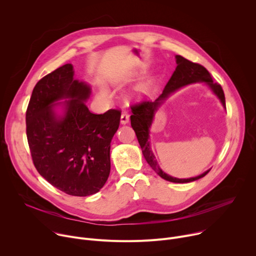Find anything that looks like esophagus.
<instances>
[{"instance_id":"1","label":"esophagus","mask_w":256,"mask_h":256,"mask_svg":"<svg viewBox=\"0 0 256 256\" xmlns=\"http://www.w3.org/2000/svg\"><path fill=\"white\" fill-rule=\"evenodd\" d=\"M128 120H130V116H128L126 112H124V114H122V116H120V122H122V124H126L128 122Z\"/></svg>"}]
</instances>
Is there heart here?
I'll list each match as a JSON object with an SVG mask.
<instances>
[{
	"mask_svg": "<svg viewBox=\"0 0 256 256\" xmlns=\"http://www.w3.org/2000/svg\"><path fill=\"white\" fill-rule=\"evenodd\" d=\"M138 92H140V93H144V91H146V86H140L138 89ZM100 96H101V98H103V99H107L108 98V93L105 91V90H101L100 91Z\"/></svg>",
	"mask_w": 256,
	"mask_h": 256,
	"instance_id": "b5f03b06",
	"label": "heart"
}]
</instances>
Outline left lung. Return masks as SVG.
Here are the masks:
<instances>
[{"instance_id": "8db88e82", "label": "left lung", "mask_w": 256, "mask_h": 256, "mask_svg": "<svg viewBox=\"0 0 256 256\" xmlns=\"http://www.w3.org/2000/svg\"><path fill=\"white\" fill-rule=\"evenodd\" d=\"M176 64L177 66L172 74L171 78L169 79L168 83L163 89L162 94L155 100H142L140 102L134 103L130 105L132 108V116H130V124L132 130L136 132V138L138 140V144L142 148V155L148 162V164L152 167V169L163 179L175 182V184H186V182H192L194 180H198L204 176H206L210 170L206 171L200 176L188 178V179H179L175 177H171L170 175L166 174L162 169L159 167L155 156L153 155L150 142H149V128H151V124L154 120L155 112H157L158 107L163 103V101L174 91L179 89L180 87H184L190 83L196 82H204L206 83L212 92L221 100L223 106L226 108V102H225V95L224 91L220 84L214 83L212 78L208 70L202 64L192 62L184 56H176Z\"/></svg>"}]
</instances>
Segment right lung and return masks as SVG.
I'll use <instances>...</instances> for the list:
<instances>
[{
	"label": "right lung",
	"mask_w": 256,
	"mask_h": 256,
	"mask_svg": "<svg viewBox=\"0 0 256 256\" xmlns=\"http://www.w3.org/2000/svg\"><path fill=\"white\" fill-rule=\"evenodd\" d=\"M66 64L35 85L26 110V134L33 164L50 184L66 194L98 192L110 173V142L122 110L92 114L85 104L90 87L72 78ZM65 102L66 112L56 118L54 100Z\"/></svg>",
	"instance_id": "add662e5"
}]
</instances>
